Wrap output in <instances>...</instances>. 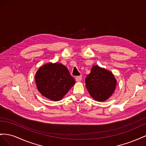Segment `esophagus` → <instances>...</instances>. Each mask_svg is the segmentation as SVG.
Listing matches in <instances>:
<instances>
[{
    "instance_id": "1",
    "label": "esophagus",
    "mask_w": 146,
    "mask_h": 146,
    "mask_svg": "<svg viewBox=\"0 0 146 146\" xmlns=\"http://www.w3.org/2000/svg\"><path fill=\"white\" fill-rule=\"evenodd\" d=\"M82 80V76H77L76 77V80L78 82H80Z\"/></svg>"
}]
</instances>
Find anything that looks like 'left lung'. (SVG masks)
Segmentation results:
<instances>
[{"instance_id":"8db88e82","label":"left lung","mask_w":146,"mask_h":146,"mask_svg":"<svg viewBox=\"0 0 146 146\" xmlns=\"http://www.w3.org/2000/svg\"><path fill=\"white\" fill-rule=\"evenodd\" d=\"M116 80L109 70L94 65L85 79L90 94L97 101L104 102L112 95L116 86Z\"/></svg>"}]
</instances>
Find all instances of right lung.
<instances>
[{
    "mask_svg": "<svg viewBox=\"0 0 146 146\" xmlns=\"http://www.w3.org/2000/svg\"><path fill=\"white\" fill-rule=\"evenodd\" d=\"M35 81L39 92L53 101L62 99L76 83L67 68L58 63L42 66L35 74Z\"/></svg>",
    "mask_w": 146,
    "mask_h": 146,
    "instance_id": "right-lung-1",
    "label": "right lung"
}]
</instances>
